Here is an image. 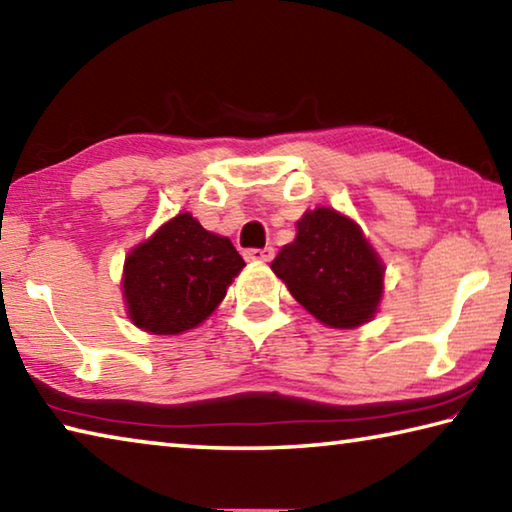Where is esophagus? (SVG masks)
Here are the masks:
<instances>
[{"label": "esophagus", "instance_id": "obj_1", "mask_svg": "<svg viewBox=\"0 0 512 512\" xmlns=\"http://www.w3.org/2000/svg\"><path fill=\"white\" fill-rule=\"evenodd\" d=\"M275 255V250L271 246H264V248H248L244 257L248 262H271Z\"/></svg>", "mask_w": 512, "mask_h": 512}]
</instances>
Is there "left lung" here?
Returning <instances> with one entry per match:
<instances>
[{
    "instance_id": "obj_1",
    "label": "left lung",
    "mask_w": 512,
    "mask_h": 512,
    "mask_svg": "<svg viewBox=\"0 0 512 512\" xmlns=\"http://www.w3.org/2000/svg\"><path fill=\"white\" fill-rule=\"evenodd\" d=\"M271 268L309 314L339 329L368 323L384 289V266L359 225L329 207L302 216Z\"/></svg>"
}]
</instances>
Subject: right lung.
Masks as SVG:
<instances>
[{"label":"right lung","instance_id":"obj_1","mask_svg":"<svg viewBox=\"0 0 512 512\" xmlns=\"http://www.w3.org/2000/svg\"><path fill=\"white\" fill-rule=\"evenodd\" d=\"M244 266L230 239L178 214L126 257L128 316L153 334L187 332L212 314Z\"/></svg>","mask_w":512,"mask_h":512}]
</instances>
